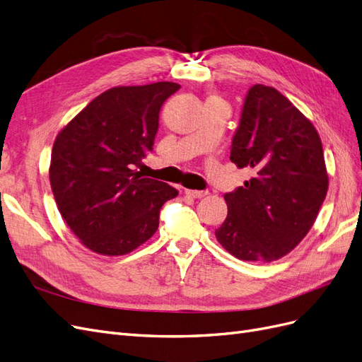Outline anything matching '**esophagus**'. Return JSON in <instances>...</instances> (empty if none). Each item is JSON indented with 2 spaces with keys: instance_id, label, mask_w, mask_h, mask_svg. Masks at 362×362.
<instances>
[{
  "instance_id": "esophagus-1",
  "label": "esophagus",
  "mask_w": 362,
  "mask_h": 362,
  "mask_svg": "<svg viewBox=\"0 0 362 362\" xmlns=\"http://www.w3.org/2000/svg\"><path fill=\"white\" fill-rule=\"evenodd\" d=\"M185 194L190 196V198H194V199H201V198H205V196L208 194V192H202V190H185Z\"/></svg>"
}]
</instances>
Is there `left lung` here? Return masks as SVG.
I'll return each mask as SVG.
<instances>
[{
	"label": "left lung",
	"instance_id": "1",
	"mask_svg": "<svg viewBox=\"0 0 362 362\" xmlns=\"http://www.w3.org/2000/svg\"><path fill=\"white\" fill-rule=\"evenodd\" d=\"M229 158L254 177L225 194L228 216L217 242L243 261L287 255L314 225L329 185L319 133L281 92L255 84Z\"/></svg>",
	"mask_w": 362,
	"mask_h": 362
}]
</instances>
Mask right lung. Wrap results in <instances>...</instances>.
<instances>
[{"label": "right lung", "mask_w": 362, "mask_h": 362, "mask_svg": "<svg viewBox=\"0 0 362 362\" xmlns=\"http://www.w3.org/2000/svg\"><path fill=\"white\" fill-rule=\"evenodd\" d=\"M180 84L119 86L87 104L56 137L49 182L71 231L96 254H129L156 234L172 185L133 166L152 149L163 103Z\"/></svg>", "instance_id": "obj_1"}]
</instances>
